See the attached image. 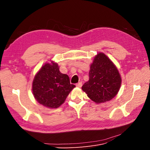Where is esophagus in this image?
<instances>
[{"mask_svg": "<svg viewBox=\"0 0 150 150\" xmlns=\"http://www.w3.org/2000/svg\"><path fill=\"white\" fill-rule=\"evenodd\" d=\"M82 85H83L82 83L80 82V83H77L76 86V87H78V88H81V86H82Z\"/></svg>", "mask_w": 150, "mask_h": 150, "instance_id": "1", "label": "esophagus"}]
</instances>
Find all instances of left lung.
Listing matches in <instances>:
<instances>
[{"label": "left lung", "instance_id": "obj_1", "mask_svg": "<svg viewBox=\"0 0 150 150\" xmlns=\"http://www.w3.org/2000/svg\"><path fill=\"white\" fill-rule=\"evenodd\" d=\"M89 79L82 89L96 103L111 100L118 93L121 78L116 67L105 54L99 53L90 66Z\"/></svg>", "mask_w": 150, "mask_h": 150}]
</instances>
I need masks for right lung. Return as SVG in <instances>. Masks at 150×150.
Returning a JSON list of instances; mask_svg holds the SVG:
<instances>
[{
  "label": "right lung",
  "instance_id": "obj_1",
  "mask_svg": "<svg viewBox=\"0 0 150 150\" xmlns=\"http://www.w3.org/2000/svg\"><path fill=\"white\" fill-rule=\"evenodd\" d=\"M75 87L70 83L69 76L61 73L57 64L52 62L44 65L35 75L33 93L40 104L49 108H57L64 102Z\"/></svg>",
  "mask_w": 150,
  "mask_h": 150
}]
</instances>
